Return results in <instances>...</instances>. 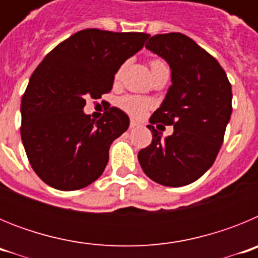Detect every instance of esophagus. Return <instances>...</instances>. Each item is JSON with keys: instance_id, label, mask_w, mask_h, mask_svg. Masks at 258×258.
<instances>
[{"instance_id": "obj_1", "label": "esophagus", "mask_w": 258, "mask_h": 258, "mask_svg": "<svg viewBox=\"0 0 258 258\" xmlns=\"http://www.w3.org/2000/svg\"><path fill=\"white\" fill-rule=\"evenodd\" d=\"M138 125H140V124H138L136 120H131V125H129V126H131V129H132V127H137Z\"/></svg>"}]
</instances>
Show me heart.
Wrapping results in <instances>:
<instances>
[{
	"mask_svg": "<svg viewBox=\"0 0 258 258\" xmlns=\"http://www.w3.org/2000/svg\"><path fill=\"white\" fill-rule=\"evenodd\" d=\"M159 66L165 64L160 60H154L151 63V68L159 67ZM118 76H120V71L117 72V77ZM118 106L121 107L124 111H126L127 113L140 117V116L145 115L146 111L151 107V103H150V101H147V99H143V98L137 97V95H126V97H122L121 99L118 101Z\"/></svg>",
	"mask_w": 258,
	"mask_h": 258,
	"instance_id": "heart-1",
	"label": "heart"
}]
</instances>
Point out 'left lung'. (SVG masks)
<instances>
[{"label":"left lung","instance_id":"left-lung-1","mask_svg":"<svg viewBox=\"0 0 258 258\" xmlns=\"http://www.w3.org/2000/svg\"><path fill=\"white\" fill-rule=\"evenodd\" d=\"M146 49L168 63L172 76V85L150 122L173 125L174 132L163 137L147 125L152 142L138 152V161L156 183L186 186L216 160L231 117V85L220 63L182 33L152 36Z\"/></svg>","mask_w":258,"mask_h":258}]
</instances>
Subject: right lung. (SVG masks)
Instances as JSON below:
<instances>
[{
	"label": "right lung",
	"mask_w": 258,
	"mask_h": 258,
	"mask_svg": "<svg viewBox=\"0 0 258 258\" xmlns=\"http://www.w3.org/2000/svg\"><path fill=\"white\" fill-rule=\"evenodd\" d=\"M149 37L141 32L79 31L32 74L20 106V134L29 163L45 183L72 191L101 177L109 147L126 132L129 117L111 107L95 121L84 112L85 99L111 92L118 68Z\"/></svg>",
	"instance_id": "obj_1"
}]
</instances>
